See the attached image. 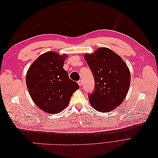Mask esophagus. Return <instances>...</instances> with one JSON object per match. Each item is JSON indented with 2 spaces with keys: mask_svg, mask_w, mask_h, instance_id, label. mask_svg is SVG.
Wrapping results in <instances>:
<instances>
[{
  "mask_svg": "<svg viewBox=\"0 0 158 158\" xmlns=\"http://www.w3.org/2000/svg\"><path fill=\"white\" fill-rule=\"evenodd\" d=\"M78 85H80V86H82V81L81 80H78Z\"/></svg>",
  "mask_w": 158,
  "mask_h": 158,
  "instance_id": "obj_1",
  "label": "esophagus"
}]
</instances>
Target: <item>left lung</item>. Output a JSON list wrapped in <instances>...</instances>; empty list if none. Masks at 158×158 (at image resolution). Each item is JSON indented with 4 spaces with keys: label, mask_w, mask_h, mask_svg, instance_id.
<instances>
[{
    "label": "left lung",
    "mask_w": 158,
    "mask_h": 158,
    "mask_svg": "<svg viewBox=\"0 0 158 158\" xmlns=\"http://www.w3.org/2000/svg\"><path fill=\"white\" fill-rule=\"evenodd\" d=\"M84 58L94 77L93 93L88 94L89 103L96 111H112L125 99L128 92L131 74L127 65L115 52L100 47Z\"/></svg>",
    "instance_id": "obj_1"
}]
</instances>
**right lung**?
Listing matches in <instances>:
<instances>
[{
  "mask_svg": "<svg viewBox=\"0 0 158 158\" xmlns=\"http://www.w3.org/2000/svg\"><path fill=\"white\" fill-rule=\"evenodd\" d=\"M66 57L53 51L47 52L38 57L27 72L26 85L33 101L50 114L64 109L79 88L63 69Z\"/></svg>",
  "mask_w": 158,
  "mask_h": 158,
  "instance_id": "1",
  "label": "right lung"
}]
</instances>
